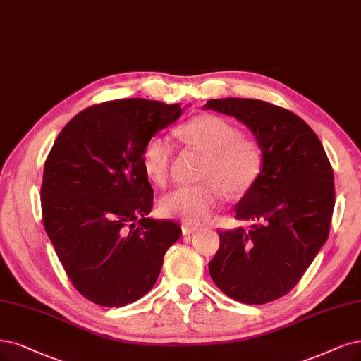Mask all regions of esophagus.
I'll list each match as a JSON object with an SVG mask.
<instances>
[{
  "label": "esophagus",
  "mask_w": 361,
  "mask_h": 361,
  "mask_svg": "<svg viewBox=\"0 0 361 361\" xmlns=\"http://www.w3.org/2000/svg\"><path fill=\"white\" fill-rule=\"evenodd\" d=\"M181 229H183V233H184V235H190V233H193V232L197 231L196 226H192V224H188V223H183Z\"/></svg>",
  "instance_id": "1"
}]
</instances>
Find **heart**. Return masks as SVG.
Wrapping results in <instances>:
<instances>
[{"label":"heart","mask_w":361,"mask_h":361,"mask_svg":"<svg viewBox=\"0 0 361 361\" xmlns=\"http://www.w3.org/2000/svg\"><path fill=\"white\" fill-rule=\"evenodd\" d=\"M177 133L207 154L201 171L202 183L181 185L164 195L159 201V211L165 217L199 224L209 219L226 192L238 196L251 188L262 168V152L255 141L241 137V130L229 120L214 114L189 120L177 129ZM172 157L173 145L168 137L154 135L145 142L142 165L153 183H166Z\"/></svg>","instance_id":"b5f03b06"}]
</instances>
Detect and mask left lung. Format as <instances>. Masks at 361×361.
I'll list each match as a JSON object with an SVG mask.
<instances>
[{
  "label": "left lung",
  "mask_w": 361,
  "mask_h": 361,
  "mask_svg": "<svg viewBox=\"0 0 361 361\" xmlns=\"http://www.w3.org/2000/svg\"><path fill=\"white\" fill-rule=\"evenodd\" d=\"M244 123L262 150L256 181L235 207L250 229L217 231L220 247L208 263L216 286L247 303L272 302L295 287L327 241L335 183L322 141L281 106L247 98L204 105Z\"/></svg>",
  "instance_id": "obj_1"
}]
</instances>
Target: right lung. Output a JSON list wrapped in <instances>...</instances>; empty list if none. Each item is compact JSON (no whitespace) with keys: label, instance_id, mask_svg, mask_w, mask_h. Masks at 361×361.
<instances>
[{"label":"right lung","instance_id":"right-lung-1","mask_svg":"<svg viewBox=\"0 0 361 361\" xmlns=\"http://www.w3.org/2000/svg\"><path fill=\"white\" fill-rule=\"evenodd\" d=\"M183 114L180 104L117 99L74 116L46 159L44 229L73 286L90 302L118 308L149 293L173 221L147 219L153 189L142 165L145 142Z\"/></svg>","mask_w":361,"mask_h":361}]
</instances>
